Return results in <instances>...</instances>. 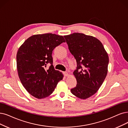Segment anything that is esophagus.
<instances>
[{
    "label": "esophagus",
    "mask_w": 128,
    "mask_h": 128,
    "mask_svg": "<svg viewBox=\"0 0 128 128\" xmlns=\"http://www.w3.org/2000/svg\"><path fill=\"white\" fill-rule=\"evenodd\" d=\"M64 76H68V73L67 72H64Z\"/></svg>",
    "instance_id": "34e87169"
}]
</instances>
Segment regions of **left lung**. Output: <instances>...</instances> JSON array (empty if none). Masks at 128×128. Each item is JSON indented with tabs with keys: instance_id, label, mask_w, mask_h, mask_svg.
<instances>
[{
	"instance_id": "8db88e82",
	"label": "left lung",
	"mask_w": 128,
	"mask_h": 128,
	"mask_svg": "<svg viewBox=\"0 0 128 128\" xmlns=\"http://www.w3.org/2000/svg\"><path fill=\"white\" fill-rule=\"evenodd\" d=\"M64 37L77 64L74 72L77 84L71 92L80 99H87L96 92L106 77L108 54L100 41L91 36L76 32Z\"/></svg>"
}]
</instances>
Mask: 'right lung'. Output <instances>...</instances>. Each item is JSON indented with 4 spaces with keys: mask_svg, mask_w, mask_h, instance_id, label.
I'll return each mask as SVG.
<instances>
[{
    "mask_svg": "<svg viewBox=\"0 0 128 128\" xmlns=\"http://www.w3.org/2000/svg\"><path fill=\"white\" fill-rule=\"evenodd\" d=\"M65 40L52 34H35L28 38L17 54V68L20 80L28 92L38 99L52 94L64 75L54 69L52 53ZM50 64L48 70L46 64Z\"/></svg>",
    "mask_w": 128,
    "mask_h": 128,
    "instance_id": "1",
    "label": "right lung"
}]
</instances>
